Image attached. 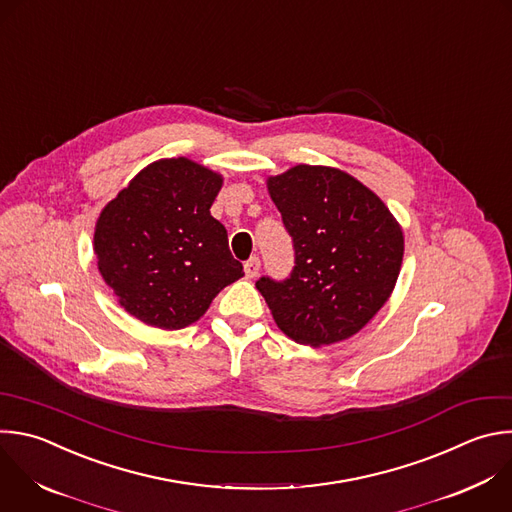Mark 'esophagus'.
Segmentation results:
<instances>
[{
    "instance_id": "obj_1",
    "label": "esophagus",
    "mask_w": 512,
    "mask_h": 512,
    "mask_svg": "<svg viewBox=\"0 0 512 512\" xmlns=\"http://www.w3.org/2000/svg\"><path fill=\"white\" fill-rule=\"evenodd\" d=\"M259 269H261V261L257 259V257H251L249 261H245V275L249 277V279H253V277H257V273H259Z\"/></svg>"
}]
</instances>
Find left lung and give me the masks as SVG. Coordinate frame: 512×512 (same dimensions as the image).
<instances>
[{
    "instance_id": "obj_1",
    "label": "left lung",
    "mask_w": 512,
    "mask_h": 512,
    "mask_svg": "<svg viewBox=\"0 0 512 512\" xmlns=\"http://www.w3.org/2000/svg\"><path fill=\"white\" fill-rule=\"evenodd\" d=\"M267 189L295 251L287 279L255 283L277 327L311 348L352 337L394 291L402 227L376 193L339 168L297 164L269 177Z\"/></svg>"
}]
</instances>
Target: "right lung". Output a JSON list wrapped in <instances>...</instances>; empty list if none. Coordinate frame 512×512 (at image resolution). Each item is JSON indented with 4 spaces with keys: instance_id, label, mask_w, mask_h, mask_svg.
I'll use <instances>...</instances> for the list:
<instances>
[{
    "instance_id": "add662e5",
    "label": "right lung",
    "mask_w": 512,
    "mask_h": 512,
    "mask_svg": "<svg viewBox=\"0 0 512 512\" xmlns=\"http://www.w3.org/2000/svg\"><path fill=\"white\" fill-rule=\"evenodd\" d=\"M223 177L185 156L162 158L100 213L94 253L106 285L136 319L183 329L243 277L227 229L211 215Z\"/></svg>"
}]
</instances>
